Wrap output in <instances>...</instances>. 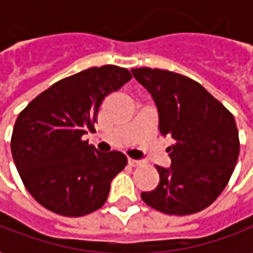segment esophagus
<instances>
[{
	"label": "esophagus",
	"mask_w": 253,
	"mask_h": 253,
	"mask_svg": "<svg viewBox=\"0 0 253 253\" xmlns=\"http://www.w3.org/2000/svg\"><path fill=\"white\" fill-rule=\"evenodd\" d=\"M127 162H128V164H130V166H132V167H135V166H139V164H141V162H139V160H135V159H130V157L127 159Z\"/></svg>",
	"instance_id": "34e87169"
}]
</instances>
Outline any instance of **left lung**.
<instances>
[{
	"label": "left lung",
	"instance_id": "left-lung-1",
	"mask_svg": "<svg viewBox=\"0 0 253 253\" xmlns=\"http://www.w3.org/2000/svg\"><path fill=\"white\" fill-rule=\"evenodd\" d=\"M131 72L156 104L160 134L174 139L167 148L171 166H156L159 185L141 199L169 215L199 212L216 200L237 164L236 121L190 78L148 67Z\"/></svg>",
	"mask_w": 253,
	"mask_h": 253
}]
</instances>
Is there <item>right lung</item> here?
Returning <instances> with one entry per match:
<instances>
[{
    "instance_id": "right-lung-1",
    "label": "right lung",
    "mask_w": 253,
    "mask_h": 253,
    "mask_svg": "<svg viewBox=\"0 0 253 253\" xmlns=\"http://www.w3.org/2000/svg\"><path fill=\"white\" fill-rule=\"evenodd\" d=\"M131 79L126 68L93 67L52 84L16 119L10 149L24 186L35 200L63 216L101 208L111 182L126 167L121 152L101 153L84 141L109 93Z\"/></svg>"
}]
</instances>
